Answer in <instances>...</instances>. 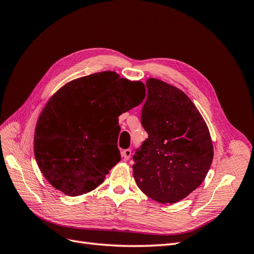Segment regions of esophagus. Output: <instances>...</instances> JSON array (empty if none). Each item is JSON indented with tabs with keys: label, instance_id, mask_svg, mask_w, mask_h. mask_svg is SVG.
Masks as SVG:
<instances>
[{
	"label": "esophagus",
	"instance_id": "1",
	"mask_svg": "<svg viewBox=\"0 0 254 254\" xmlns=\"http://www.w3.org/2000/svg\"><path fill=\"white\" fill-rule=\"evenodd\" d=\"M122 157L124 158V160H128L130 157H131V150L130 149H125L122 151Z\"/></svg>",
	"mask_w": 254,
	"mask_h": 254
}]
</instances>
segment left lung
Listing matches in <instances>:
<instances>
[{
	"instance_id": "1",
	"label": "left lung",
	"mask_w": 254,
	"mask_h": 254,
	"mask_svg": "<svg viewBox=\"0 0 254 254\" xmlns=\"http://www.w3.org/2000/svg\"><path fill=\"white\" fill-rule=\"evenodd\" d=\"M141 123L148 133L133 156L137 187L153 200L176 203L203 182L213 161L209 128L180 89L148 78Z\"/></svg>"
}]
</instances>
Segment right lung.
Listing matches in <instances>:
<instances>
[{
    "label": "right lung",
    "mask_w": 254,
    "mask_h": 254,
    "mask_svg": "<svg viewBox=\"0 0 254 254\" xmlns=\"http://www.w3.org/2000/svg\"><path fill=\"white\" fill-rule=\"evenodd\" d=\"M145 98L141 81L105 71L61 87L38 119L35 158L56 190L79 196L95 190L121 161L119 117Z\"/></svg>",
    "instance_id": "obj_1"
}]
</instances>
